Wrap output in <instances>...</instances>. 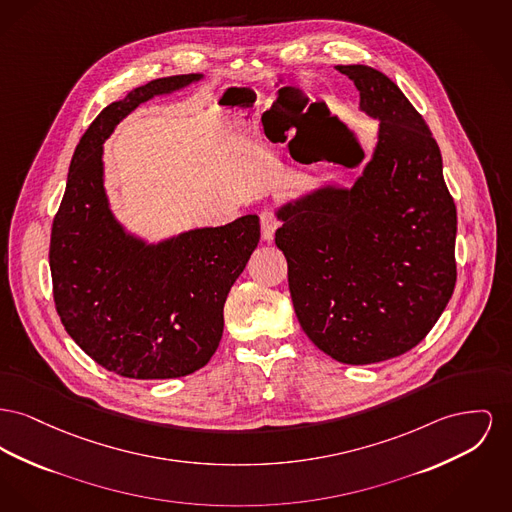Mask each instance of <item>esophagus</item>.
<instances>
[{
	"label": "esophagus",
	"instance_id": "1",
	"mask_svg": "<svg viewBox=\"0 0 512 512\" xmlns=\"http://www.w3.org/2000/svg\"><path fill=\"white\" fill-rule=\"evenodd\" d=\"M278 226H280V222H278V218L271 211H265L261 214V234H263V240L272 241Z\"/></svg>",
	"mask_w": 512,
	"mask_h": 512
}]
</instances>
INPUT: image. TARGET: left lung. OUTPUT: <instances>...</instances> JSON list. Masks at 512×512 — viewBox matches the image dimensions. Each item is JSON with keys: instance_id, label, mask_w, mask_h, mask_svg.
Returning <instances> with one entry per match:
<instances>
[{"instance_id": "1", "label": "left lung", "mask_w": 512, "mask_h": 512, "mask_svg": "<svg viewBox=\"0 0 512 512\" xmlns=\"http://www.w3.org/2000/svg\"><path fill=\"white\" fill-rule=\"evenodd\" d=\"M379 121L352 185L323 183L280 205L276 245L301 329L332 360L406 354L433 329L456 282V207L437 141L410 100L369 65H338Z\"/></svg>"}]
</instances>
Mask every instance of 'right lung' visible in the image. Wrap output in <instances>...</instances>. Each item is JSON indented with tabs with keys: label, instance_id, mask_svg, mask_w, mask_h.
<instances>
[{
	"label": "right lung",
	"instance_id": "right-lung-1",
	"mask_svg": "<svg viewBox=\"0 0 512 512\" xmlns=\"http://www.w3.org/2000/svg\"><path fill=\"white\" fill-rule=\"evenodd\" d=\"M201 79H156L106 106L75 149L54 218L50 271L61 323L87 356L121 377L174 379L207 365L228 292L261 238L259 216L247 214L151 243L110 209L104 141L143 102Z\"/></svg>",
	"mask_w": 512,
	"mask_h": 512
}]
</instances>
